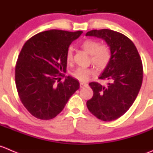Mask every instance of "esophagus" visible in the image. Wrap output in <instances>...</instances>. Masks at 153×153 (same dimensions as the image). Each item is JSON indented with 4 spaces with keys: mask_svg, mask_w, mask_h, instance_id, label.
Masks as SVG:
<instances>
[{
    "mask_svg": "<svg viewBox=\"0 0 153 153\" xmlns=\"http://www.w3.org/2000/svg\"><path fill=\"white\" fill-rule=\"evenodd\" d=\"M80 88H83V87H86L88 85L87 83H84V82H80Z\"/></svg>",
    "mask_w": 153,
    "mask_h": 153,
    "instance_id": "1",
    "label": "esophagus"
}]
</instances>
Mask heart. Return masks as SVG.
<instances>
[{
  "mask_svg": "<svg viewBox=\"0 0 153 153\" xmlns=\"http://www.w3.org/2000/svg\"><path fill=\"white\" fill-rule=\"evenodd\" d=\"M80 46L91 56V62L98 70H104L111 60V51L109 47L105 44H100L97 40L88 39L83 41ZM66 61L71 63L73 61V49L69 48L66 53ZM94 72L92 68L79 67L72 72V76L79 81H86Z\"/></svg>",
  "mask_w": 153,
  "mask_h": 153,
  "instance_id": "obj_1",
  "label": "heart"
}]
</instances>
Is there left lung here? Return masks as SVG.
<instances>
[{
  "mask_svg": "<svg viewBox=\"0 0 153 153\" xmlns=\"http://www.w3.org/2000/svg\"><path fill=\"white\" fill-rule=\"evenodd\" d=\"M85 36L102 39L111 49V62L99 77L108 83L105 86L97 82L89 83L94 94L86 105L98 119L112 121L128 111L138 94L143 80L141 59L134 43L118 32L93 30Z\"/></svg>",
  "mask_w": 153,
  "mask_h": 153,
  "instance_id": "8db88e82",
  "label": "left lung"
}]
</instances>
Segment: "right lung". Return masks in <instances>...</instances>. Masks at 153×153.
Wrapping results in <instances>:
<instances>
[{
	"mask_svg": "<svg viewBox=\"0 0 153 153\" xmlns=\"http://www.w3.org/2000/svg\"><path fill=\"white\" fill-rule=\"evenodd\" d=\"M82 31L51 30L35 35L25 42L16 65V85L21 101L33 116L51 120L59 114L79 83L68 76L66 53Z\"/></svg>",
	"mask_w": 153,
	"mask_h": 153,
	"instance_id": "1",
	"label": "right lung"
}]
</instances>
